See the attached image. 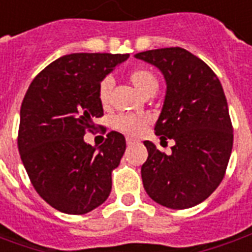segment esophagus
Listing matches in <instances>:
<instances>
[{
  "mask_svg": "<svg viewBox=\"0 0 252 252\" xmlns=\"http://www.w3.org/2000/svg\"><path fill=\"white\" fill-rule=\"evenodd\" d=\"M133 143H135V140H133V139H129V137L126 139V144H128V146H131V144H133Z\"/></svg>",
  "mask_w": 252,
  "mask_h": 252,
  "instance_id": "obj_1",
  "label": "esophagus"
}]
</instances>
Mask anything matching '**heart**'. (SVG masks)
<instances>
[{
  "label": "heart",
  "instance_id": "obj_1",
  "mask_svg": "<svg viewBox=\"0 0 252 252\" xmlns=\"http://www.w3.org/2000/svg\"><path fill=\"white\" fill-rule=\"evenodd\" d=\"M128 79L133 85L139 93L144 95H150L155 93L159 86L158 78L151 70L144 67H137L128 72ZM113 88L112 78H104L98 85V99L99 104L104 108H108L110 102V93ZM150 124L148 116H136V115H119L113 120V126L117 131L126 133L128 136H139L142 135L146 126Z\"/></svg>",
  "mask_w": 252,
  "mask_h": 252
}]
</instances>
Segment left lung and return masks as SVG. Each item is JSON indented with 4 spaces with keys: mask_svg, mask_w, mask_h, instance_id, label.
<instances>
[{
    "mask_svg": "<svg viewBox=\"0 0 252 252\" xmlns=\"http://www.w3.org/2000/svg\"><path fill=\"white\" fill-rule=\"evenodd\" d=\"M135 57L163 72L167 90L155 133L175 142L171 155L144 142L148 158L142 166L143 186L166 208H191L220 185L232 151L233 128L221 83L204 61L181 47Z\"/></svg>",
    "mask_w": 252,
    "mask_h": 252,
    "instance_id": "left-lung-1",
    "label": "left lung"
}]
</instances>
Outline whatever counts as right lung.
Returning <instances> with one entry per match:
<instances>
[{
  "label": "right lung",
  "instance_id": "1",
  "mask_svg": "<svg viewBox=\"0 0 252 252\" xmlns=\"http://www.w3.org/2000/svg\"><path fill=\"white\" fill-rule=\"evenodd\" d=\"M128 57L64 55L41 70L25 93L17 136L20 157L39 195L63 213L93 211L112 190V171L126 151V137L110 131L97 148L83 136L93 133L94 120L104 116L99 82Z\"/></svg>",
  "mask_w": 252,
  "mask_h": 252
}]
</instances>
